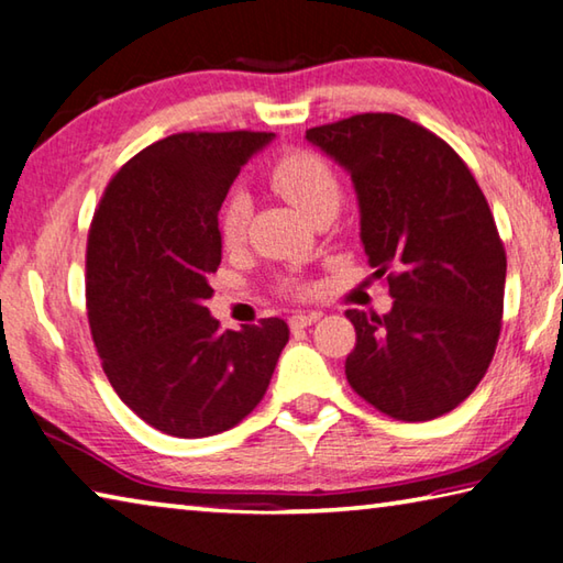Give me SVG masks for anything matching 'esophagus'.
I'll return each instance as SVG.
<instances>
[{
	"label": "esophagus",
	"instance_id": "obj_1",
	"mask_svg": "<svg viewBox=\"0 0 563 563\" xmlns=\"http://www.w3.org/2000/svg\"><path fill=\"white\" fill-rule=\"evenodd\" d=\"M320 320V312H295V316H290V328L292 330H300V328H308V325H312V322H318Z\"/></svg>",
	"mask_w": 563,
	"mask_h": 563
}]
</instances>
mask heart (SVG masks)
I'll use <instances>...</instances> for the list:
<instances>
[{
    "instance_id": "b5f03b06",
    "label": "heart",
    "mask_w": 563,
    "mask_h": 563,
    "mask_svg": "<svg viewBox=\"0 0 563 563\" xmlns=\"http://www.w3.org/2000/svg\"><path fill=\"white\" fill-rule=\"evenodd\" d=\"M263 176L275 194L290 201L305 218L335 213L342 201V186L335 168L316 151H285L265 166ZM247 218H251V201L243 190H231L221 203V211H218V233H221L223 245L235 247L243 243ZM278 288L290 298H305L310 292V285L292 273L283 275Z\"/></svg>"
}]
</instances>
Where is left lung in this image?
Returning a JSON list of instances; mask_svg holds the SVG:
<instances>
[{
    "label": "left lung",
    "mask_w": 563,
    "mask_h": 563,
    "mask_svg": "<svg viewBox=\"0 0 563 563\" xmlns=\"http://www.w3.org/2000/svg\"><path fill=\"white\" fill-rule=\"evenodd\" d=\"M345 166L360 198L362 243L393 310H347L350 387L402 422L452 412L497 350L507 251L462 156L397 113H355L308 129Z\"/></svg>",
    "instance_id": "8db88e82"
}]
</instances>
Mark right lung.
Listing matches in <instances>:
<instances>
[{
  "instance_id": "add662e5",
  "label": "right lung",
  "mask_w": 563,
  "mask_h": 563,
  "mask_svg": "<svg viewBox=\"0 0 563 563\" xmlns=\"http://www.w3.org/2000/svg\"><path fill=\"white\" fill-rule=\"evenodd\" d=\"M265 131H184L126 161L93 211L87 312L121 402L184 440L253 412L290 338L280 318L221 330L206 300L221 265L218 211Z\"/></svg>"
}]
</instances>
